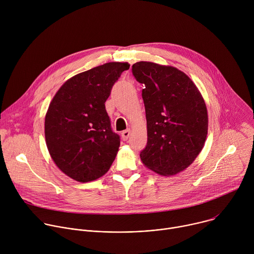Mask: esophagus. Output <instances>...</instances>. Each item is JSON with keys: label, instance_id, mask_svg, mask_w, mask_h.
<instances>
[{"label": "esophagus", "instance_id": "esophagus-1", "mask_svg": "<svg viewBox=\"0 0 254 254\" xmlns=\"http://www.w3.org/2000/svg\"><path fill=\"white\" fill-rule=\"evenodd\" d=\"M129 134H130V130L129 129H126L122 132V138L124 140H127V138L129 137Z\"/></svg>", "mask_w": 254, "mask_h": 254}]
</instances>
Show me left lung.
<instances>
[{"instance_id": "left-lung-1", "label": "left lung", "mask_w": 254, "mask_h": 254, "mask_svg": "<svg viewBox=\"0 0 254 254\" xmlns=\"http://www.w3.org/2000/svg\"><path fill=\"white\" fill-rule=\"evenodd\" d=\"M131 71L144 85L148 142L139 154L142 164L163 176L184 171L202 151L207 136V108L200 91L172 66L140 61Z\"/></svg>"}]
</instances>
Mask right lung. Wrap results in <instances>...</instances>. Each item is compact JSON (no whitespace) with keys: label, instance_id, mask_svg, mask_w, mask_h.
<instances>
[{"label":"right lung","instance_id":"add662e5","mask_svg":"<svg viewBox=\"0 0 254 254\" xmlns=\"http://www.w3.org/2000/svg\"><path fill=\"white\" fill-rule=\"evenodd\" d=\"M128 63L108 62L68 79L56 92L45 117V139L56 166L85 183L110 170L120 135L113 131L105 101Z\"/></svg>","mask_w":254,"mask_h":254}]
</instances>
